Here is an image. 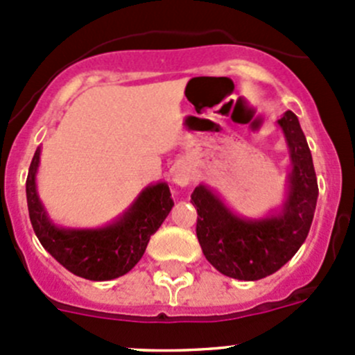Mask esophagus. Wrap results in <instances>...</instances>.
Here are the masks:
<instances>
[{
    "label": "esophagus",
    "mask_w": 355,
    "mask_h": 355,
    "mask_svg": "<svg viewBox=\"0 0 355 355\" xmlns=\"http://www.w3.org/2000/svg\"><path fill=\"white\" fill-rule=\"evenodd\" d=\"M171 180L180 187H187L192 180V168L187 161H177L171 168Z\"/></svg>",
    "instance_id": "34e87169"
}]
</instances>
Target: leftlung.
<instances>
[{"label":"left lung","instance_id":"obj_1","mask_svg":"<svg viewBox=\"0 0 355 355\" xmlns=\"http://www.w3.org/2000/svg\"><path fill=\"white\" fill-rule=\"evenodd\" d=\"M278 127L292 163L280 209L264 218L241 216L204 184L191 196L198 209L196 234L204 256L220 273L235 280H261L280 270L304 244L313 223L318 180L306 135L292 111H285Z\"/></svg>","mask_w":355,"mask_h":355}]
</instances>
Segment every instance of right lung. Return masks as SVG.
<instances>
[{"mask_svg":"<svg viewBox=\"0 0 355 355\" xmlns=\"http://www.w3.org/2000/svg\"><path fill=\"white\" fill-rule=\"evenodd\" d=\"M39 159L41 148L32 157L25 192L32 228L41 245L70 273L85 280L105 282L128 273L173 207L166 182L148 185L130 207L106 227L65 228L53 223L37 194Z\"/></svg>","mask_w":355,"mask_h":355,"instance_id":"right-lung-1","label":"right lung"}]
</instances>
